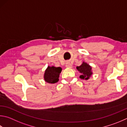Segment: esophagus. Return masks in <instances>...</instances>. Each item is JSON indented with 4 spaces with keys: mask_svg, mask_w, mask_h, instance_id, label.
<instances>
[{
    "mask_svg": "<svg viewBox=\"0 0 127 127\" xmlns=\"http://www.w3.org/2000/svg\"><path fill=\"white\" fill-rule=\"evenodd\" d=\"M65 66L66 68H72V65L69 63V62H67V63H66V65Z\"/></svg>",
    "mask_w": 127,
    "mask_h": 127,
    "instance_id": "esophagus-1",
    "label": "esophagus"
}]
</instances>
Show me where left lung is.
Here are the masks:
<instances>
[{"instance_id": "obj_1", "label": "left lung", "mask_w": 127, "mask_h": 127, "mask_svg": "<svg viewBox=\"0 0 127 127\" xmlns=\"http://www.w3.org/2000/svg\"><path fill=\"white\" fill-rule=\"evenodd\" d=\"M77 69L80 73L79 78L82 79L87 80L93 74L92 67L86 62H83L81 65L77 66Z\"/></svg>"}]
</instances>
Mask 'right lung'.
Segmentation results:
<instances>
[{
	"label": "right lung",
	"mask_w": 127,
	"mask_h": 127,
	"mask_svg": "<svg viewBox=\"0 0 127 127\" xmlns=\"http://www.w3.org/2000/svg\"><path fill=\"white\" fill-rule=\"evenodd\" d=\"M62 69L61 67H56L54 66H48L44 74V80L45 82L50 84H54L59 81L60 73Z\"/></svg>",
	"instance_id": "1"
}]
</instances>
